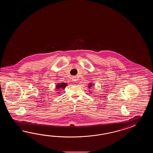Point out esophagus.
Here are the masks:
<instances>
[{
  "instance_id": "esophagus-1",
  "label": "esophagus",
  "mask_w": 153,
  "mask_h": 153,
  "mask_svg": "<svg viewBox=\"0 0 153 153\" xmlns=\"http://www.w3.org/2000/svg\"><path fill=\"white\" fill-rule=\"evenodd\" d=\"M76 78H75V77H73V81H76Z\"/></svg>"
}]
</instances>
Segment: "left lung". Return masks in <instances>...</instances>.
I'll return each mask as SVG.
<instances>
[{"label": "left lung", "instance_id": "1", "mask_svg": "<svg viewBox=\"0 0 153 153\" xmlns=\"http://www.w3.org/2000/svg\"><path fill=\"white\" fill-rule=\"evenodd\" d=\"M91 85L90 84V85H89V86H88V87H90V88H91Z\"/></svg>", "mask_w": 153, "mask_h": 153}]
</instances>
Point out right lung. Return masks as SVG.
I'll return each instance as SVG.
<instances>
[{
  "label": "right lung",
  "instance_id": "right-lung-1",
  "mask_svg": "<svg viewBox=\"0 0 153 153\" xmlns=\"http://www.w3.org/2000/svg\"><path fill=\"white\" fill-rule=\"evenodd\" d=\"M67 85V84H64V83H62V84H61L60 85H57V86H56V87H57V88L56 89H59V88H65V86Z\"/></svg>",
  "mask_w": 153,
  "mask_h": 153
}]
</instances>
